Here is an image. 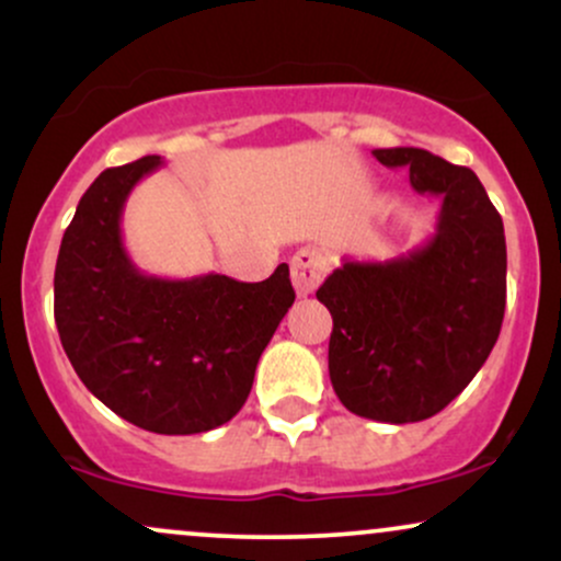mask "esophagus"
I'll return each mask as SVG.
<instances>
[{"instance_id":"34e87169","label":"esophagus","mask_w":561,"mask_h":561,"mask_svg":"<svg viewBox=\"0 0 561 561\" xmlns=\"http://www.w3.org/2000/svg\"><path fill=\"white\" fill-rule=\"evenodd\" d=\"M289 266H293V285L298 289V295H311L319 287V282L324 279L330 263H327V255L319 248L308 244V248H300L293 255Z\"/></svg>"}]
</instances>
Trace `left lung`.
Listing matches in <instances>:
<instances>
[{
    "mask_svg": "<svg viewBox=\"0 0 561 561\" xmlns=\"http://www.w3.org/2000/svg\"><path fill=\"white\" fill-rule=\"evenodd\" d=\"M443 199L433 240L390 261H345L317 298L332 313L330 379L353 414L405 424L435 416L472 382L506 308L504 221L465 165L420 150H375Z\"/></svg>",
    "mask_w": 561,
    "mask_h": 561,
    "instance_id": "1",
    "label": "left lung"
}]
</instances>
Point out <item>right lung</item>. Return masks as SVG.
<instances>
[{"instance_id": "1", "label": "right lung", "mask_w": 561, "mask_h": 561, "mask_svg": "<svg viewBox=\"0 0 561 561\" xmlns=\"http://www.w3.org/2000/svg\"><path fill=\"white\" fill-rule=\"evenodd\" d=\"M160 163L147 156L107 169L83 192L57 255L55 324L76 375L107 409L150 433L195 435L221 427L248 401L295 289L287 263L263 282L141 274L121 216Z\"/></svg>"}]
</instances>
